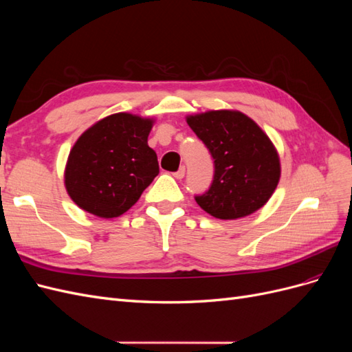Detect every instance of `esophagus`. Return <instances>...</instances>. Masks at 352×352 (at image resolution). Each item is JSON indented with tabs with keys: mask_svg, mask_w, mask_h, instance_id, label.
<instances>
[{
	"mask_svg": "<svg viewBox=\"0 0 352 352\" xmlns=\"http://www.w3.org/2000/svg\"><path fill=\"white\" fill-rule=\"evenodd\" d=\"M173 176H175L176 179H182V177L185 176V167H180V168L177 170V172L173 173Z\"/></svg>",
	"mask_w": 352,
	"mask_h": 352,
	"instance_id": "34e87169",
	"label": "esophagus"
}]
</instances>
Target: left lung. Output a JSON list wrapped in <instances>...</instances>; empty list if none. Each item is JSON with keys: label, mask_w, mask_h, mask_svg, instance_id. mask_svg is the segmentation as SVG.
Wrapping results in <instances>:
<instances>
[{"label": "left lung", "mask_w": 352, "mask_h": 352, "mask_svg": "<svg viewBox=\"0 0 352 352\" xmlns=\"http://www.w3.org/2000/svg\"><path fill=\"white\" fill-rule=\"evenodd\" d=\"M214 160V177L197 204L212 217L236 220L260 210L280 179V160L270 138L236 110H211L186 117Z\"/></svg>", "instance_id": "1"}]
</instances>
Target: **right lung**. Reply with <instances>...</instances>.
Returning <instances> with one entry per match:
<instances>
[{"label":"right lung","instance_id":"right-lung-1","mask_svg":"<svg viewBox=\"0 0 352 352\" xmlns=\"http://www.w3.org/2000/svg\"><path fill=\"white\" fill-rule=\"evenodd\" d=\"M154 120L131 113L104 117L85 131L65 168L69 197L101 219L122 216L158 175L157 154L148 146Z\"/></svg>","mask_w":352,"mask_h":352}]
</instances>
